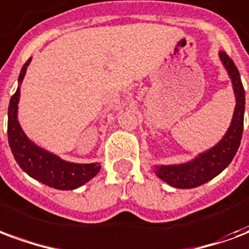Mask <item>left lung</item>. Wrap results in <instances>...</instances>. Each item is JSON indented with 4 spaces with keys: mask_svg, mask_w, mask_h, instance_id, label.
<instances>
[{
    "mask_svg": "<svg viewBox=\"0 0 249 249\" xmlns=\"http://www.w3.org/2000/svg\"><path fill=\"white\" fill-rule=\"evenodd\" d=\"M219 57L230 76L235 93L236 105L233 117L223 139L212 148L198 153L191 161L171 165H155L157 178L173 188L191 189L208 183L209 180L216 178L230 165L240 146L246 110V92L233 61L227 56L225 52H220Z\"/></svg>",
    "mask_w": 249,
    "mask_h": 249,
    "instance_id": "obj_1",
    "label": "left lung"
}]
</instances>
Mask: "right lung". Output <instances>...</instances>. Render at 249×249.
Here are the masks:
<instances>
[{
  "instance_id": "obj_1",
  "label": "right lung",
  "mask_w": 249,
  "mask_h": 249,
  "mask_svg": "<svg viewBox=\"0 0 249 249\" xmlns=\"http://www.w3.org/2000/svg\"><path fill=\"white\" fill-rule=\"evenodd\" d=\"M32 58L25 62L19 71L18 88L14 93L8 109V139L16 161L21 169L37 181L48 187L71 191L81 187L89 180H92L101 169L98 162L90 164H77L62 160L54 153L41 148L25 135L18 123V103L19 87L22 84L26 69Z\"/></svg>"
}]
</instances>
